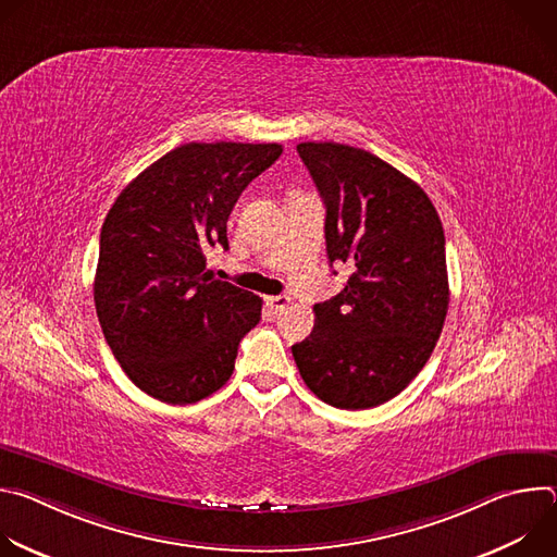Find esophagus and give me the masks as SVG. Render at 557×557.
<instances>
[{"instance_id":"esophagus-1","label":"esophagus","mask_w":557,"mask_h":557,"mask_svg":"<svg viewBox=\"0 0 557 557\" xmlns=\"http://www.w3.org/2000/svg\"><path fill=\"white\" fill-rule=\"evenodd\" d=\"M288 304H290V297H286V295H273V297H267V306H269L273 312L284 310Z\"/></svg>"}]
</instances>
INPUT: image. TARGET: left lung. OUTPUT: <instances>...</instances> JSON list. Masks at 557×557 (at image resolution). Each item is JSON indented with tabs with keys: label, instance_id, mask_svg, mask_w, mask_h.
I'll return each mask as SVG.
<instances>
[{
	"label": "left lung",
	"instance_id": "left-lung-1",
	"mask_svg": "<svg viewBox=\"0 0 557 557\" xmlns=\"http://www.w3.org/2000/svg\"><path fill=\"white\" fill-rule=\"evenodd\" d=\"M326 205V253L348 262L344 290L314 304L295 344L304 383L342 410L376 408L428 363L447 314L445 233L428 194L379 156L342 143H299Z\"/></svg>",
	"mask_w": 557,
	"mask_h": 557
}]
</instances>
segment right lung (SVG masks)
<instances>
[{"label": "right lung", "instance_id": "add662e5", "mask_svg": "<svg viewBox=\"0 0 557 557\" xmlns=\"http://www.w3.org/2000/svg\"><path fill=\"white\" fill-rule=\"evenodd\" d=\"M277 143H185L140 172L106 215L95 306L116 361L153 399L187 406L220 389L262 299L205 273L226 220Z\"/></svg>", "mask_w": 557, "mask_h": 557}]
</instances>
